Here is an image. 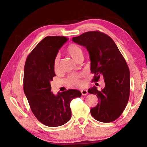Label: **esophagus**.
I'll return each instance as SVG.
<instances>
[{
    "instance_id": "1",
    "label": "esophagus",
    "mask_w": 147,
    "mask_h": 147,
    "mask_svg": "<svg viewBox=\"0 0 147 147\" xmlns=\"http://www.w3.org/2000/svg\"><path fill=\"white\" fill-rule=\"evenodd\" d=\"M81 92L83 96H86V94H88V91L86 90H82Z\"/></svg>"
}]
</instances>
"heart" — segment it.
Masks as SVG:
<instances>
[{
    "instance_id": "1",
    "label": "heart",
    "mask_w": 147,
    "mask_h": 147,
    "mask_svg": "<svg viewBox=\"0 0 147 147\" xmlns=\"http://www.w3.org/2000/svg\"><path fill=\"white\" fill-rule=\"evenodd\" d=\"M66 52L75 61H77L79 59L83 57V52L82 49L74 43L70 44L67 47L66 49ZM53 69H54L55 73L59 72L60 65L59 56H56L54 59ZM84 74L82 73L70 74L66 78L65 83L70 86H80L83 84L82 78Z\"/></svg>"
}]
</instances>
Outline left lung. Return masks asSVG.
I'll list each match as a JSON object with an SVG mask.
<instances>
[{
  "label": "left lung",
  "instance_id": "obj_1",
  "mask_svg": "<svg viewBox=\"0 0 147 147\" xmlns=\"http://www.w3.org/2000/svg\"><path fill=\"white\" fill-rule=\"evenodd\" d=\"M73 42L85 47L90 55L92 82L104 77L105 87L98 91L94 86L88 92L97 96L99 102L91 109L97 121L109 123L122 114L130 92V72L126 62L114 41L99 31H91L73 37Z\"/></svg>",
  "mask_w": 147,
  "mask_h": 147
}]
</instances>
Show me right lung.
<instances>
[{"mask_svg":"<svg viewBox=\"0 0 147 147\" xmlns=\"http://www.w3.org/2000/svg\"><path fill=\"white\" fill-rule=\"evenodd\" d=\"M67 40L64 36L44 38L29 55L24 65L23 88L31 110L40 122L50 127L68 122L72 115L70 102L82 96L77 90H69L57 95L51 91L50 82L56 76L53 62Z\"/></svg>","mask_w":147,"mask_h":147,"instance_id":"add662e5","label":"right lung"}]
</instances>
